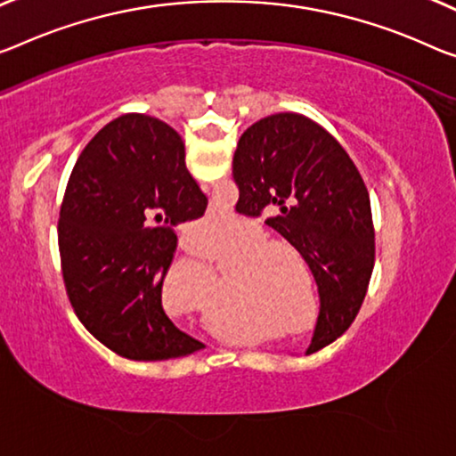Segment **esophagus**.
<instances>
[{
    "mask_svg": "<svg viewBox=\"0 0 456 456\" xmlns=\"http://www.w3.org/2000/svg\"><path fill=\"white\" fill-rule=\"evenodd\" d=\"M204 187H208V185H204Z\"/></svg>",
    "mask_w": 456,
    "mask_h": 456,
    "instance_id": "1",
    "label": "esophagus"
}]
</instances>
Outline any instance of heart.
Masks as SVG:
<instances>
[{
	"mask_svg": "<svg viewBox=\"0 0 456 456\" xmlns=\"http://www.w3.org/2000/svg\"><path fill=\"white\" fill-rule=\"evenodd\" d=\"M216 222L218 220H212V224ZM236 250L248 252L234 261L238 269L232 273L230 289L247 301H269L281 296L291 279V265L286 258L289 257L293 263L301 261L299 252L291 244L271 240V236L256 226L242 228V240L236 247H230V255H234ZM183 273L204 277L208 275V267L204 263L185 258L171 269L169 279L179 281Z\"/></svg>",
	"mask_w": 456,
	"mask_h": 456,
	"instance_id": "obj_1",
	"label": "heart"
}]
</instances>
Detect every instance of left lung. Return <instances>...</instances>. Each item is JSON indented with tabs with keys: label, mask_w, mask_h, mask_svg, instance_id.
I'll return each instance as SVG.
<instances>
[{
	"label": "left lung",
	"mask_w": 456,
	"mask_h": 456,
	"mask_svg": "<svg viewBox=\"0 0 456 456\" xmlns=\"http://www.w3.org/2000/svg\"><path fill=\"white\" fill-rule=\"evenodd\" d=\"M232 175L236 208L261 216L287 238L316 279L318 350L353 324L375 263V228L367 187L330 132L301 114H273L244 130Z\"/></svg>",
	"instance_id": "left-lung-1"
}]
</instances>
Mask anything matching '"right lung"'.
<instances>
[{"instance_id": "add662e5", "label": "right lung", "mask_w": 456, "mask_h": 456, "mask_svg": "<svg viewBox=\"0 0 456 456\" xmlns=\"http://www.w3.org/2000/svg\"><path fill=\"white\" fill-rule=\"evenodd\" d=\"M208 198L169 124L126 114L97 132L61 204L62 279L77 318L116 354L167 361L204 348L163 310L175 226L201 218Z\"/></svg>"}]
</instances>
